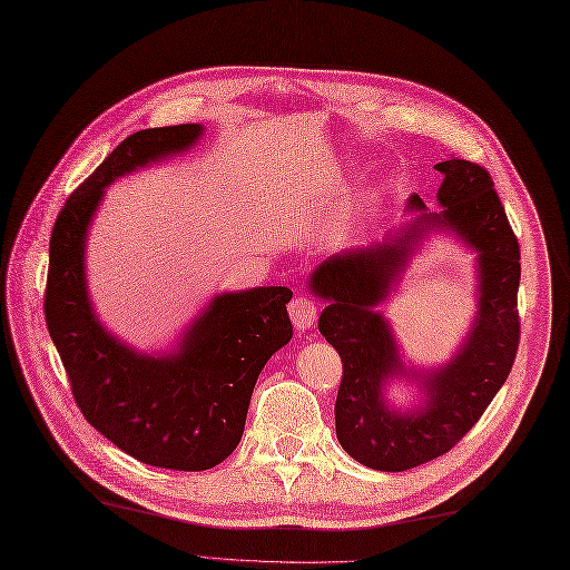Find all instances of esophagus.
<instances>
[{
    "label": "esophagus",
    "instance_id": "34e87169",
    "mask_svg": "<svg viewBox=\"0 0 570 570\" xmlns=\"http://www.w3.org/2000/svg\"><path fill=\"white\" fill-rule=\"evenodd\" d=\"M289 317H292V324L299 332L304 330H311L315 320H317V304L311 299V296H294L292 304H289Z\"/></svg>",
    "mask_w": 570,
    "mask_h": 570
}]
</instances>
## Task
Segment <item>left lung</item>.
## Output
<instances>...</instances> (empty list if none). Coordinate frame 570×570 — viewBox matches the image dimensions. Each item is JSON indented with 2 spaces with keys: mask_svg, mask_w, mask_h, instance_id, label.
I'll list each match as a JSON object with an SVG mask.
<instances>
[{
  "mask_svg": "<svg viewBox=\"0 0 570 570\" xmlns=\"http://www.w3.org/2000/svg\"><path fill=\"white\" fill-rule=\"evenodd\" d=\"M436 169L439 213H426L413 195L420 218L368 248L343 250L324 259L311 289L327 302L317 330L341 355L343 377L336 396V436L343 450L375 471H409L452 450L492 403L512 368L520 345V243L484 167L445 159ZM429 228H450L479 253V313L458 355L436 372L414 373L428 401L399 414L384 401V383L405 374L386 321L374 306L386 298L416 240Z\"/></svg>",
  "mask_w": 570,
  "mask_h": 570,
  "instance_id": "obj_1",
  "label": "left lung"
}]
</instances>
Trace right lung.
<instances>
[{
	"label": "right lung",
	"mask_w": 570,
	"mask_h": 570,
	"mask_svg": "<svg viewBox=\"0 0 570 570\" xmlns=\"http://www.w3.org/2000/svg\"><path fill=\"white\" fill-rule=\"evenodd\" d=\"M202 125L141 129L69 195L50 234L43 313L83 417L129 456L206 471L236 450L264 364L292 338L287 287L215 294L169 355H144L108 334L86 283V240L106 185L187 150Z\"/></svg>",
	"instance_id": "1"
}]
</instances>
